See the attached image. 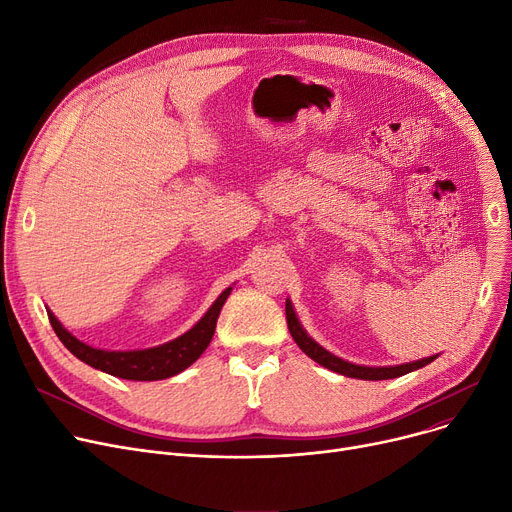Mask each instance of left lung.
Segmentation results:
<instances>
[{
    "instance_id": "obj_1",
    "label": "left lung",
    "mask_w": 512,
    "mask_h": 512,
    "mask_svg": "<svg viewBox=\"0 0 512 512\" xmlns=\"http://www.w3.org/2000/svg\"><path fill=\"white\" fill-rule=\"evenodd\" d=\"M286 324H288V330H290L294 342L301 346V351L307 357H311L315 363L324 365V367H328V369H332L340 375H346V378L392 380V378H400V375H405V373H411L419 367H425L427 363H432L436 359V357H427V359H421V361H415V363L396 365V367H363V365H355V363H348V361H342V359L334 357L332 353L326 351V348H321L313 338H309L307 332L303 330V326L299 324L297 313H294L290 301H286Z\"/></svg>"
}]
</instances>
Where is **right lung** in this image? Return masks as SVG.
<instances>
[{
  "mask_svg": "<svg viewBox=\"0 0 512 512\" xmlns=\"http://www.w3.org/2000/svg\"><path fill=\"white\" fill-rule=\"evenodd\" d=\"M230 290L232 288H226L218 297V301L209 307V311L186 334L161 346L145 348V351H99V348L80 342L68 330H64L51 311H47V315L53 332L58 334L62 344L76 359L95 369L116 375V378L134 382H153L172 378V375L184 371L188 365H193L203 355V351L213 338L215 324H218L220 311L228 299Z\"/></svg>",
  "mask_w": 512,
  "mask_h": 512,
  "instance_id": "add662e5",
  "label": "right lung"
}]
</instances>
